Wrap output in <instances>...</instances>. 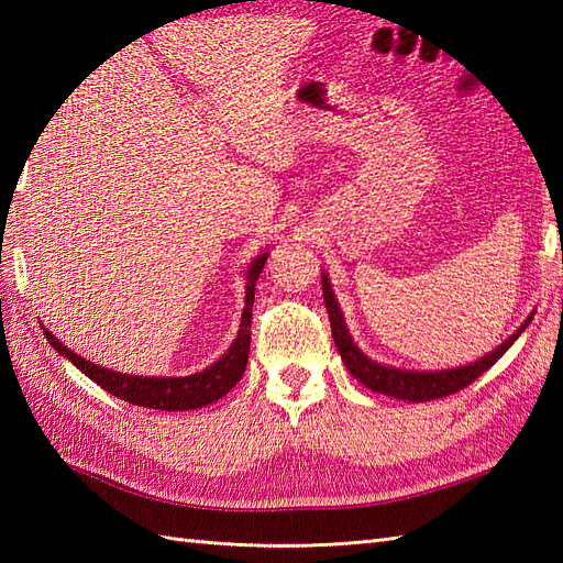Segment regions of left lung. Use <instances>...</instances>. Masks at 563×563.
Segmentation results:
<instances>
[{"mask_svg":"<svg viewBox=\"0 0 563 563\" xmlns=\"http://www.w3.org/2000/svg\"><path fill=\"white\" fill-rule=\"evenodd\" d=\"M321 290H324L327 312L331 319V336L341 353V361L345 363V367H349V373L367 389H373L377 394H387V397H394V399L416 401V404L450 397V394L470 387L476 377H482L486 369L492 367L512 343H516V339L532 319V317L525 319V324L512 333L508 341L500 343L496 351L479 357L476 363L452 367V369H435V373L433 369H430V373H418V369H399L391 365H382V363H375L373 357H367L351 339L349 327H345L343 312L336 302V295L331 290V283L327 275H321Z\"/></svg>","mask_w":563,"mask_h":563,"instance_id":"left-lung-1","label":"left lung"}]
</instances>
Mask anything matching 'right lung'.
<instances>
[{"label": "right lung", "mask_w": 563, "mask_h": 563, "mask_svg": "<svg viewBox=\"0 0 563 563\" xmlns=\"http://www.w3.org/2000/svg\"><path fill=\"white\" fill-rule=\"evenodd\" d=\"M268 254H261L256 261H251L246 271V297H244V312L242 324L234 343L230 345L218 363L202 369V373L188 375V377H140V375H123L113 373L109 367L93 365L87 357L71 353L67 345L55 339L51 331L45 329V339L51 341L53 349L65 355L71 365H77L84 375L97 382L101 389H106L113 397L130 401L135 406H145V409H162V411H188L200 409L212 401L222 399L239 379H242L246 363H249V345H251V307H254V290L256 280L263 271Z\"/></svg>", "instance_id": "obj_1"}]
</instances>
